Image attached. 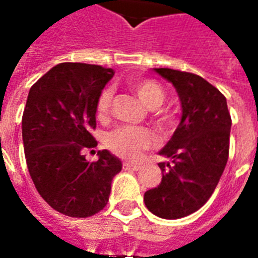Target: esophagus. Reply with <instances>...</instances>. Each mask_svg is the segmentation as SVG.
<instances>
[{
  "mask_svg": "<svg viewBox=\"0 0 258 258\" xmlns=\"http://www.w3.org/2000/svg\"><path fill=\"white\" fill-rule=\"evenodd\" d=\"M123 168L124 170H128V171H138L141 166H138V164H131V163H124Z\"/></svg>",
  "mask_w": 258,
  "mask_h": 258,
  "instance_id": "obj_1",
  "label": "esophagus"
}]
</instances>
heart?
Here are the masks:
<instances>
[{
    "label": "heart",
    "instance_id": "heart-1",
    "mask_svg": "<svg viewBox=\"0 0 258 258\" xmlns=\"http://www.w3.org/2000/svg\"><path fill=\"white\" fill-rule=\"evenodd\" d=\"M128 87L134 91L140 101L149 109L160 106L164 101V91L162 85L151 79H131L128 80ZM113 92L110 88H106L101 92L96 102V114L98 117H106L112 105ZM156 123L166 128L173 124V116L167 112H157L155 116ZM156 142V137L151 130L142 127H120L113 131L107 137V146L109 149L127 160H137L140 159L142 152L149 149Z\"/></svg>",
    "mask_w": 258,
    "mask_h": 258
}]
</instances>
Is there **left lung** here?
Here are the masks:
<instances>
[{
    "label": "left lung",
    "mask_w": 258,
    "mask_h": 258,
    "mask_svg": "<svg viewBox=\"0 0 258 258\" xmlns=\"http://www.w3.org/2000/svg\"><path fill=\"white\" fill-rule=\"evenodd\" d=\"M155 72L175 87L182 117L159 152L171 163H159L162 182L146 190L144 202L155 216L177 220L199 210L216 189L228 162L232 120L225 96L200 76L167 68Z\"/></svg>",
    "instance_id": "8db88e82"
}]
</instances>
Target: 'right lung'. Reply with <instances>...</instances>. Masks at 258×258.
<instances>
[{
    "instance_id": "1",
    "label": "right lung",
    "mask_w": 258,
    "mask_h": 258,
    "mask_svg": "<svg viewBox=\"0 0 258 258\" xmlns=\"http://www.w3.org/2000/svg\"><path fill=\"white\" fill-rule=\"evenodd\" d=\"M113 69L60 63L33 85L22 117L29 173L38 194L53 210L85 218L107 205L120 159L99 151L88 162L84 149L95 148L96 102Z\"/></svg>"
}]
</instances>
